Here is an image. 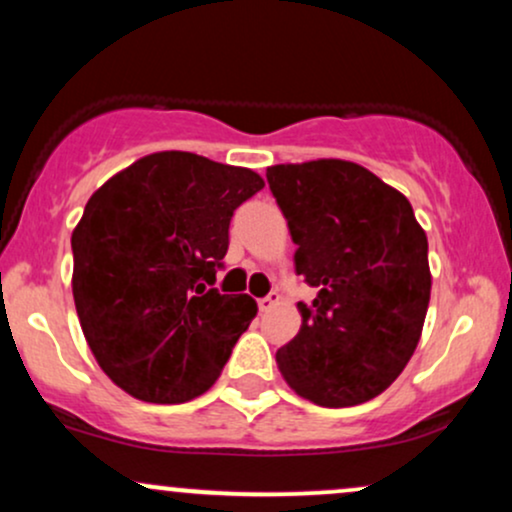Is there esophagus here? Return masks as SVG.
I'll return each mask as SVG.
<instances>
[{
	"instance_id": "obj_1",
	"label": "esophagus",
	"mask_w": 512,
	"mask_h": 512,
	"mask_svg": "<svg viewBox=\"0 0 512 512\" xmlns=\"http://www.w3.org/2000/svg\"><path fill=\"white\" fill-rule=\"evenodd\" d=\"M279 303V293H269V296H264V298H260V301H257V308H260V313H267V310H272L274 305Z\"/></svg>"
}]
</instances>
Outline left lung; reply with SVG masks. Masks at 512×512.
<instances>
[{
  "mask_svg": "<svg viewBox=\"0 0 512 512\" xmlns=\"http://www.w3.org/2000/svg\"><path fill=\"white\" fill-rule=\"evenodd\" d=\"M269 190L315 286L301 330L276 351L281 375L320 407H354L397 380L419 344L428 240L409 199L358 163L320 158L267 168Z\"/></svg>",
  "mask_w": 512,
  "mask_h": 512,
  "instance_id": "1",
  "label": "left lung"
}]
</instances>
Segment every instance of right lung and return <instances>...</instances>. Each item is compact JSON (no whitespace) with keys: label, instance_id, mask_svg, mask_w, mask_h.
Wrapping results in <instances>:
<instances>
[{"label":"right lung","instance_id":"right-lung-1","mask_svg":"<svg viewBox=\"0 0 512 512\" xmlns=\"http://www.w3.org/2000/svg\"><path fill=\"white\" fill-rule=\"evenodd\" d=\"M264 187L248 168L161 151L110 178L72 233V291L98 366L127 395L180 404L207 392L257 315L211 289L233 211Z\"/></svg>","mask_w":512,"mask_h":512}]
</instances>
